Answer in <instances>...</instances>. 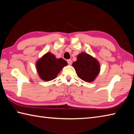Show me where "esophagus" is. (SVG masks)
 <instances>
[{"label": "esophagus", "mask_w": 134, "mask_h": 134, "mask_svg": "<svg viewBox=\"0 0 134 134\" xmlns=\"http://www.w3.org/2000/svg\"><path fill=\"white\" fill-rule=\"evenodd\" d=\"M67 62L68 63V64H69V65H71L72 64V60H70V59H69V60H67Z\"/></svg>", "instance_id": "1"}]
</instances>
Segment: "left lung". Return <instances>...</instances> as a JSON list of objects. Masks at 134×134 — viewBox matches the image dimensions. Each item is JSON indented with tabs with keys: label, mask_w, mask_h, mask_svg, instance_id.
I'll return each mask as SVG.
<instances>
[{
	"label": "left lung",
	"mask_w": 134,
	"mask_h": 134,
	"mask_svg": "<svg viewBox=\"0 0 134 134\" xmlns=\"http://www.w3.org/2000/svg\"><path fill=\"white\" fill-rule=\"evenodd\" d=\"M79 78L86 82L93 81L100 71V65L96 59L85 53L79 54L76 62L72 63Z\"/></svg>",
	"instance_id": "left-lung-1"
}]
</instances>
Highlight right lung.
<instances>
[{
    "instance_id": "obj_1",
    "label": "right lung",
    "mask_w": 134,
    "mask_h": 134,
    "mask_svg": "<svg viewBox=\"0 0 134 134\" xmlns=\"http://www.w3.org/2000/svg\"><path fill=\"white\" fill-rule=\"evenodd\" d=\"M67 63L62 58H56L51 53H47L36 63L37 71L40 78L44 81H50L55 79Z\"/></svg>"
}]
</instances>
